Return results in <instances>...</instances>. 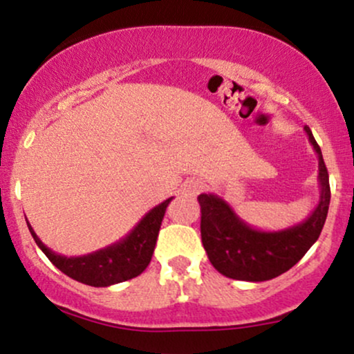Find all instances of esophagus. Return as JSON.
I'll return each instance as SVG.
<instances>
[{"label":"esophagus","mask_w":354,"mask_h":354,"mask_svg":"<svg viewBox=\"0 0 354 354\" xmlns=\"http://www.w3.org/2000/svg\"><path fill=\"white\" fill-rule=\"evenodd\" d=\"M203 187H205V184H203L202 180H192L189 185H187V189H189V192L192 195H197L202 192Z\"/></svg>","instance_id":"34e87169"}]
</instances>
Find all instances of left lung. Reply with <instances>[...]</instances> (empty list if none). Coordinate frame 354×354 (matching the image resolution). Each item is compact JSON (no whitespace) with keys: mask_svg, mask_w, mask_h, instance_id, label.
<instances>
[{"mask_svg":"<svg viewBox=\"0 0 354 354\" xmlns=\"http://www.w3.org/2000/svg\"><path fill=\"white\" fill-rule=\"evenodd\" d=\"M308 140L318 156L319 202L305 222L285 230H257L243 222L228 203L214 194H201L202 243L210 263L228 278L267 281L288 272L318 240L330 207V178L322 149L305 126Z\"/></svg>","mask_w":354,"mask_h":354,"instance_id":"obj_1","label":"left lung"}]
</instances>
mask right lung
I'll use <instances>...</instances> for the list:
<instances>
[{
    "instance_id": "obj_1",
    "label": "right lung",
    "mask_w": 354,
    "mask_h": 354,
    "mask_svg": "<svg viewBox=\"0 0 354 354\" xmlns=\"http://www.w3.org/2000/svg\"><path fill=\"white\" fill-rule=\"evenodd\" d=\"M170 201L172 197L147 212L144 218L132 228L131 234L124 236L122 240L82 257H64L54 253L51 248L41 242L28 220L26 223L37 247L64 275L84 285L111 286L140 275L151 263L162 218Z\"/></svg>"
}]
</instances>
